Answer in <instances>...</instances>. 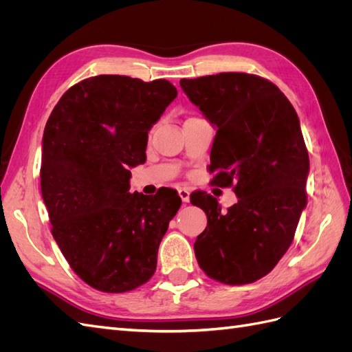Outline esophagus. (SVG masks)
Segmentation results:
<instances>
[{"label": "esophagus", "mask_w": 352, "mask_h": 352, "mask_svg": "<svg viewBox=\"0 0 352 352\" xmlns=\"http://www.w3.org/2000/svg\"><path fill=\"white\" fill-rule=\"evenodd\" d=\"M177 192L184 202H189V190L186 188H179Z\"/></svg>", "instance_id": "1"}]
</instances>
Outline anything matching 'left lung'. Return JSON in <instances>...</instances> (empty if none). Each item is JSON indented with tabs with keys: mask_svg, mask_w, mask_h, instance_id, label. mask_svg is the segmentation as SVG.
<instances>
[{
	"mask_svg": "<svg viewBox=\"0 0 352 352\" xmlns=\"http://www.w3.org/2000/svg\"><path fill=\"white\" fill-rule=\"evenodd\" d=\"M190 102L217 127L210 154L212 184L233 186L226 212L214 197L194 192L207 228L194 243L199 267L226 285L270 273L291 247L307 204L310 160L300 119L285 94L248 73L180 79Z\"/></svg>",
	"mask_w": 352,
	"mask_h": 352,
	"instance_id": "obj_1",
	"label": "left lung"
}]
</instances>
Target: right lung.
Instances as JSON below:
<instances>
[{
  "instance_id": "1",
  "label": "right lung",
  "mask_w": 352,
  "mask_h": 352,
  "mask_svg": "<svg viewBox=\"0 0 352 352\" xmlns=\"http://www.w3.org/2000/svg\"><path fill=\"white\" fill-rule=\"evenodd\" d=\"M176 97L166 79L100 74L63 94L45 124L41 190L51 233L73 272L101 292L151 279L182 204L173 189L129 192V167L145 163L148 132Z\"/></svg>"
}]
</instances>
